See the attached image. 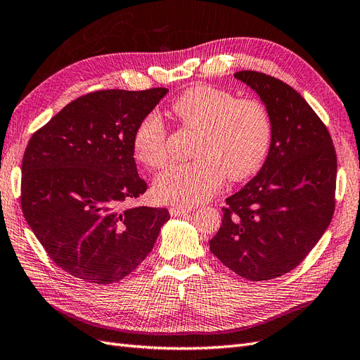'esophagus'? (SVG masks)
<instances>
[{"label": "esophagus", "mask_w": 360, "mask_h": 360, "mask_svg": "<svg viewBox=\"0 0 360 360\" xmlns=\"http://www.w3.org/2000/svg\"><path fill=\"white\" fill-rule=\"evenodd\" d=\"M170 211V215H173V217H178V215H184V214H188L193 211L191 207H181V205H173V207L169 208Z\"/></svg>", "instance_id": "1"}]
</instances>
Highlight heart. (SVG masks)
Returning <instances> with one entry per match:
<instances>
[{
  "instance_id": "1",
  "label": "heart",
  "mask_w": 360,
  "mask_h": 360,
  "mask_svg": "<svg viewBox=\"0 0 360 360\" xmlns=\"http://www.w3.org/2000/svg\"><path fill=\"white\" fill-rule=\"evenodd\" d=\"M172 112L181 127L198 131L190 162L174 164L153 184L160 202L190 207L217 193L224 176L250 178L261 169L271 143V117L259 99L238 98L214 86L191 87L173 102ZM132 153L148 169H161L169 161L167 129L149 115L132 136Z\"/></svg>"
}]
</instances>
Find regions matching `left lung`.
<instances>
[{
    "label": "left lung",
    "mask_w": 360,
    "mask_h": 360,
    "mask_svg": "<svg viewBox=\"0 0 360 360\" xmlns=\"http://www.w3.org/2000/svg\"><path fill=\"white\" fill-rule=\"evenodd\" d=\"M271 117L269 157L226 199L210 250L252 282L294 270L323 237L335 212L336 150L323 120L299 91L262 72H235Z\"/></svg>",
    "instance_id": "obj_1"
}]
</instances>
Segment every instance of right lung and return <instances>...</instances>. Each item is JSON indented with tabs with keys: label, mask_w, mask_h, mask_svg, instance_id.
<instances>
[{
	"label": "right lung",
	"mask_w": 360,
	"mask_h": 360,
	"mask_svg": "<svg viewBox=\"0 0 360 360\" xmlns=\"http://www.w3.org/2000/svg\"><path fill=\"white\" fill-rule=\"evenodd\" d=\"M167 91H91L28 141L20 208L49 258L81 281L108 285L131 274L170 219L166 208L125 207L148 188L132 136Z\"/></svg>",
	"instance_id": "obj_1"
}]
</instances>
